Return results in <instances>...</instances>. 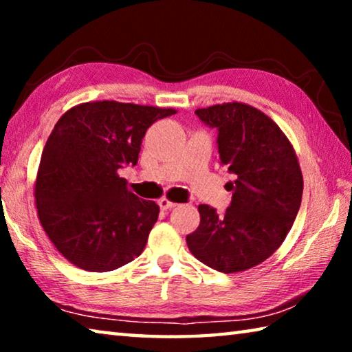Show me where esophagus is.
<instances>
[{
	"mask_svg": "<svg viewBox=\"0 0 352 352\" xmlns=\"http://www.w3.org/2000/svg\"><path fill=\"white\" fill-rule=\"evenodd\" d=\"M158 205H160V208H162V210H172V208H175L177 206V204L175 201H170L169 199H166V197H163V199H160L158 200Z\"/></svg>",
	"mask_w": 352,
	"mask_h": 352,
	"instance_id": "1",
	"label": "esophagus"
}]
</instances>
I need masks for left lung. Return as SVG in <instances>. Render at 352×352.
<instances>
[{"mask_svg":"<svg viewBox=\"0 0 352 352\" xmlns=\"http://www.w3.org/2000/svg\"><path fill=\"white\" fill-rule=\"evenodd\" d=\"M219 130L220 164L236 180L223 216L200 205V225L186 236L195 258L222 273L252 269L276 252L294 225L302 197V174L294 146L265 113L243 102L197 109Z\"/></svg>","mask_w":352,"mask_h":352,"instance_id":"left-lung-1","label":"left lung"}]
</instances>
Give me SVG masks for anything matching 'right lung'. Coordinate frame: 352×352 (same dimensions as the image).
<instances>
[{
  "label": "right lung",
  "mask_w": 352,
  "mask_h": 352,
  "mask_svg": "<svg viewBox=\"0 0 352 352\" xmlns=\"http://www.w3.org/2000/svg\"><path fill=\"white\" fill-rule=\"evenodd\" d=\"M177 113L96 100L65 111L41 153L34 184L40 223L58 253L88 272H110L142 253L160 206L118 170L138 163L147 129Z\"/></svg>",
  "instance_id": "add662e5"
}]
</instances>
